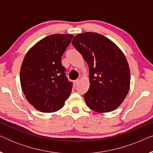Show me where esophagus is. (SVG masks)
Segmentation results:
<instances>
[{
    "mask_svg": "<svg viewBox=\"0 0 153 153\" xmlns=\"http://www.w3.org/2000/svg\"><path fill=\"white\" fill-rule=\"evenodd\" d=\"M79 82V79H76V80H75V81H74V85H78Z\"/></svg>",
    "mask_w": 153,
    "mask_h": 153,
    "instance_id": "obj_1",
    "label": "esophagus"
}]
</instances>
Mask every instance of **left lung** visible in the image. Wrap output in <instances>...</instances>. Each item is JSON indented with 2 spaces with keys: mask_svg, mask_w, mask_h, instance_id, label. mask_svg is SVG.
Instances as JSON below:
<instances>
[{
  "mask_svg": "<svg viewBox=\"0 0 153 153\" xmlns=\"http://www.w3.org/2000/svg\"><path fill=\"white\" fill-rule=\"evenodd\" d=\"M89 67L90 87L84 94L91 110L112 111L126 97L130 85V72L126 58L109 39L97 33L74 36L72 42Z\"/></svg>",
  "mask_w": 153,
  "mask_h": 153,
  "instance_id": "obj_1",
  "label": "left lung"
}]
</instances>
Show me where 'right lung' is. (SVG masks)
Here are the masks:
<instances>
[{
  "mask_svg": "<svg viewBox=\"0 0 153 153\" xmlns=\"http://www.w3.org/2000/svg\"><path fill=\"white\" fill-rule=\"evenodd\" d=\"M73 35L45 37L27 52L20 71L22 91L29 103L41 112L59 110L70 96L72 83L65 75L61 56Z\"/></svg>",
  "mask_w": 153,
  "mask_h": 153,
  "instance_id": "obj_1",
  "label": "right lung"
}]
</instances>
